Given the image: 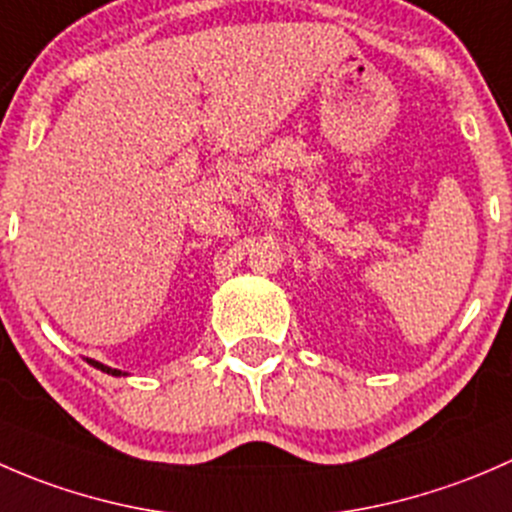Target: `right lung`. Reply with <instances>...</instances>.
Instances as JSON below:
<instances>
[{"label": "right lung", "mask_w": 512, "mask_h": 512, "mask_svg": "<svg viewBox=\"0 0 512 512\" xmlns=\"http://www.w3.org/2000/svg\"><path fill=\"white\" fill-rule=\"evenodd\" d=\"M89 364H91V366H96V369L106 371V374H111V376H126V374H123V371H121V369H111V366L101 364V361H94V359H89Z\"/></svg>", "instance_id": "add662e5"}]
</instances>
